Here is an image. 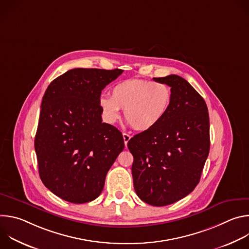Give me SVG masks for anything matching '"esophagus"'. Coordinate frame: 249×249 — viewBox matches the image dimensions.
Wrapping results in <instances>:
<instances>
[{
    "label": "esophagus",
    "mask_w": 249,
    "mask_h": 249,
    "mask_svg": "<svg viewBox=\"0 0 249 249\" xmlns=\"http://www.w3.org/2000/svg\"><path fill=\"white\" fill-rule=\"evenodd\" d=\"M123 139H124V143H125V146H127L129 140L131 139V136L127 133H123Z\"/></svg>",
    "instance_id": "1"
}]
</instances>
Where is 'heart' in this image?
Masks as SVG:
<instances>
[{"label": "heart", "instance_id": "obj_1", "mask_svg": "<svg viewBox=\"0 0 249 249\" xmlns=\"http://www.w3.org/2000/svg\"><path fill=\"white\" fill-rule=\"evenodd\" d=\"M111 97L101 96L99 107L103 117L110 124L120 117V109L137 131L155 128L167 114L172 102L171 89L159 82L129 79L111 89Z\"/></svg>", "mask_w": 249, "mask_h": 249}]
</instances>
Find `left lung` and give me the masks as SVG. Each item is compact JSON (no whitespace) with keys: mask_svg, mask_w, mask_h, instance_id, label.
I'll return each instance as SVG.
<instances>
[{"mask_svg":"<svg viewBox=\"0 0 249 249\" xmlns=\"http://www.w3.org/2000/svg\"><path fill=\"white\" fill-rule=\"evenodd\" d=\"M154 81L170 87V108L155 128L135 135L127 146L137 195L160 207L184 198L199 183L210 151V121L205 100L186 80L169 75Z\"/></svg>","mask_w":249,"mask_h":249,"instance_id":"8db88e82","label":"left lung"}]
</instances>
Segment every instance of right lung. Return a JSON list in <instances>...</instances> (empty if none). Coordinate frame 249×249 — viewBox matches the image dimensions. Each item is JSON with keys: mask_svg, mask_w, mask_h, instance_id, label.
I'll return each mask as SVG.
<instances>
[{"mask_svg": "<svg viewBox=\"0 0 249 249\" xmlns=\"http://www.w3.org/2000/svg\"><path fill=\"white\" fill-rule=\"evenodd\" d=\"M123 70L73 69L55 79L41 103L34 148L43 184L65 201L97 198L124 149L122 133L102 123L101 90Z\"/></svg>", "mask_w": 249, "mask_h": 249, "instance_id": "add662e5", "label": "right lung"}]
</instances>
